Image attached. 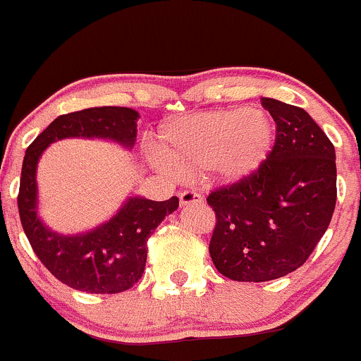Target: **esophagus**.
I'll list each match as a JSON object with an SVG mask.
<instances>
[{"label":"esophagus","mask_w":361,"mask_h":361,"mask_svg":"<svg viewBox=\"0 0 361 361\" xmlns=\"http://www.w3.org/2000/svg\"><path fill=\"white\" fill-rule=\"evenodd\" d=\"M204 200L202 199L200 193L193 192V190H187V192H183L180 195V202L181 205H192V204H200V202Z\"/></svg>","instance_id":"34e87169"}]
</instances>
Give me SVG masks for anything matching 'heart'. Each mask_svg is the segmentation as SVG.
<instances>
[{
  "mask_svg": "<svg viewBox=\"0 0 361 361\" xmlns=\"http://www.w3.org/2000/svg\"><path fill=\"white\" fill-rule=\"evenodd\" d=\"M274 145L276 126L265 111L212 109L166 125L162 152L150 150L149 161L166 173H209L223 185H240L264 168Z\"/></svg>",
  "mask_w": 361,
  "mask_h": 361,
  "instance_id": "b5f03b06",
  "label": "heart"
}]
</instances>
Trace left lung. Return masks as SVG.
Listing matches in <instances>:
<instances>
[{
	"mask_svg": "<svg viewBox=\"0 0 361 361\" xmlns=\"http://www.w3.org/2000/svg\"><path fill=\"white\" fill-rule=\"evenodd\" d=\"M276 121V145L255 176L216 190L209 245L221 274L264 283L296 271L314 252L336 207V150L302 108L262 97Z\"/></svg>",
	"mask_w": 361,
	"mask_h": 361,
	"instance_id": "left-lung-1",
	"label": "left lung"
}]
</instances>
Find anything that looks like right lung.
<instances>
[{
    "instance_id": "add662e5",
    "label": "right lung",
    "mask_w": 361,
    "mask_h": 361,
    "mask_svg": "<svg viewBox=\"0 0 361 361\" xmlns=\"http://www.w3.org/2000/svg\"><path fill=\"white\" fill-rule=\"evenodd\" d=\"M135 109L102 106L63 114L25 150L18 192L23 231L47 271L73 290L111 295L130 290L144 274L147 240L180 205L178 197L154 202L130 195L116 214L96 228L65 235L41 217L37 164L44 150L63 138H99L132 150L137 142Z\"/></svg>"
}]
</instances>
